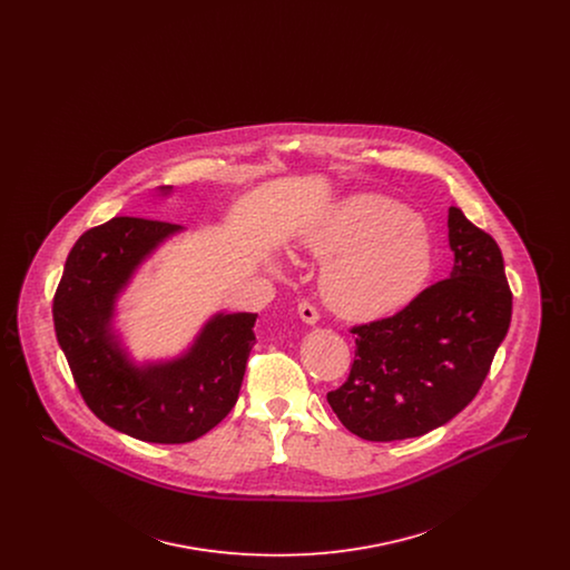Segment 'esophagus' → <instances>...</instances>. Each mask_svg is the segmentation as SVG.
<instances>
[{
    "label": "esophagus",
    "mask_w": 570,
    "mask_h": 570,
    "mask_svg": "<svg viewBox=\"0 0 570 570\" xmlns=\"http://www.w3.org/2000/svg\"><path fill=\"white\" fill-rule=\"evenodd\" d=\"M297 312L298 316H301V321H303L305 325H316L318 318H321L318 309H316L312 303H307V301H301V303H298Z\"/></svg>",
    "instance_id": "obj_1"
}]
</instances>
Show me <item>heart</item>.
Instances as JSON below:
<instances>
[{
	"label": "heart",
	"mask_w": 570,
	"mask_h": 570,
	"mask_svg": "<svg viewBox=\"0 0 570 570\" xmlns=\"http://www.w3.org/2000/svg\"><path fill=\"white\" fill-rule=\"evenodd\" d=\"M325 261L321 293L326 305L353 323L397 314L425 288L434 269L428 228L384 196H353L314 219L301 237Z\"/></svg>",
	"instance_id": "1"
}]
</instances>
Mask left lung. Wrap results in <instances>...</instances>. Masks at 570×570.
<instances>
[{
    "label": "left lung",
    "instance_id": "left-lung-1",
    "mask_svg": "<svg viewBox=\"0 0 570 570\" xmlns=\"http://www.w3.org/2000/svg\"><path fill=\"white\" fill-rule=\"evenodd\" d=\"M451 277L391 318L353 326L348 380L326 402L354 435L393 442L428 434L468 406L511 325L502 252L458 207L449 209Z\"/></svg>",
    "mask_w": 570,
    "mask_h": 570
}]
</instances>
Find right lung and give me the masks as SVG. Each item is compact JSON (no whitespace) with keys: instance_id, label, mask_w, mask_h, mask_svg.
Wrapping results in <instances>:
<instances>
[{"instance_id":"add662e5","label":"right lung","mask_w":570,"mask_h":570,"mask_svg":"<svg viewBox=\"0 0 570 570\" xmlns=\"http://www.w3.org/2000/svg\"><path fill=\"white\" fill-rule=\"evenodd\" d=\"M163 186L160 194H170ZM184 226L112 217L70 249L53 298L57 342L89 410L142 442L184 444L214 430L233 410L256 344L258 314L212 316L190 348L138 365L112 331L115 305L136 269Z\"/></svg>"}]
</instances>
